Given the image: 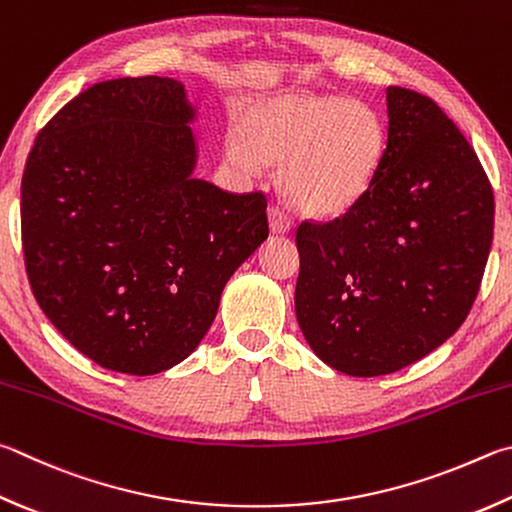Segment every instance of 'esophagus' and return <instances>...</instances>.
<instances>
[{
  "label": "esophagus",
  "mask_w": 512,
  "mask_h": 512,
  "mask_svg": "<svg viewBox=\"0 0 512 512\" xmlns=\"http://www.w3.org/2000/svg\"><path fill=\"white\" fill-rule=\"evenodd\" d=\"M268 224H271V230L275 232V235H286V232L293 228L291 217H288L286 212L277 206L268 210Z\"/></svg>",
  "instance_id": "esophagus-1"
}]
</instances>
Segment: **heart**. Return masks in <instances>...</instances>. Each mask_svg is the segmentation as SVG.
Masks as SVG:
<instances>
[{"instance_id": "obj_1", "label": "heart", "mask_w": 512, "mask_h": 512, "mask_svg": "<svg viewBox=\"0 0 512 512\" xmlns=\"http://www.w3.org/2000/svg\"><path fill=\"white\" fill-rule=\"evenodd\" d=\"M387 129L362 100L284 91L255 100L241 132L226 136V159L255 174L280 165V190L295 210L331 217L365 197L383 165Z\"/></svg>"}]
</instances>
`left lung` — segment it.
I'll use <instances>...</instances> for the list:
<instances>
[{
  "mask_svg": "<svg viewBox=\"0 0 512 512\" xmlns=\"http://www.w3.org/2000/svg\"><path fill=\"white\" fill-rule=\"evenodd\" d=\"M385 159L365 197L297 228L295 315L315 356L385 376L441 347L475 304L495 199L459 127L427 96L387 87Z\"/></svg>",
  "mask_w": 512,
  "mask_h": 512,
  "instance_id": "obj_1",
  "label": "left lung"
}]
</instances>
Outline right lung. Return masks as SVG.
<instances>
[{
	"instance_id": "obj_1",
	"label": "right lung",
	"mask_w": 512,
	"mask_h": 512,
	"mask_svg": "<svg viewBox=\"0 0 512 512\" xmlns=\"http://www.w3.org/2000/svg\"><path fill=\"white\" fill-rule=\"evenodd\" d=\"M197 118L174 78L98 82L49 120L26 161L33 295L105 369L152 376L188 358L226 282L268 237L264 194L194 176Z\"/></svg>"
}]
</instances>
